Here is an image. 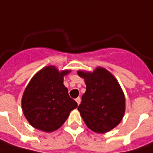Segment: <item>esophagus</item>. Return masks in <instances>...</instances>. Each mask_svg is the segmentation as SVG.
<instances>
[{"mask_svg":"<svg viewBox=\"0 0 153 153\" xmlns=\"http://www.w3.org/2000/svg\"><path fill=\"white\" fill-rule=\"evenodd\" d=\"M75 101H76V102L78 103V105H79V103H80V101H81V99H80V97H77L76 99H75Z\"/></svg>","mask_w":153,"mask_h":153,"instance_id":"obj_1","label":"esophagus"}]
</instances>
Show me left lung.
<instances>
[{"mask_svg":"<svg viewBox=\"0 0 153 153\" xmlns=\"http://www.w3.org/2000/svg\"><path fill=\"white\" fill-rule=\"evenodd\" d=\"M85 79V93L78 107L87 127L96 133H105L121 122L125 112V98L117 79L99 67L92 73L78 71Z\"/></svg>","mask_w":153,"mask_h":153,"instance_id":"obj_1","label":"left lung"}]
</instances>
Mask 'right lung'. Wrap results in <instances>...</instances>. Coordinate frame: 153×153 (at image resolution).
<instances>
[{
  "mask_svg": "<svg viewBox=\"0 0 153 153\" xmlns=\"http://www.w3.org/2000/svg\"><path fill=\"white\" fill-rule=\"evenodd\" d=\"M69 73L70 70L59 72L54 66H48L29 81L22 98V109L34 128L45 132L55 131L78 107L63 85V77Z\"/></svg>",
  "mask_w": 153,
  "mask_h": 153,
  "instance_id": "1",
  "label": "right lung"
}]
</instances>
